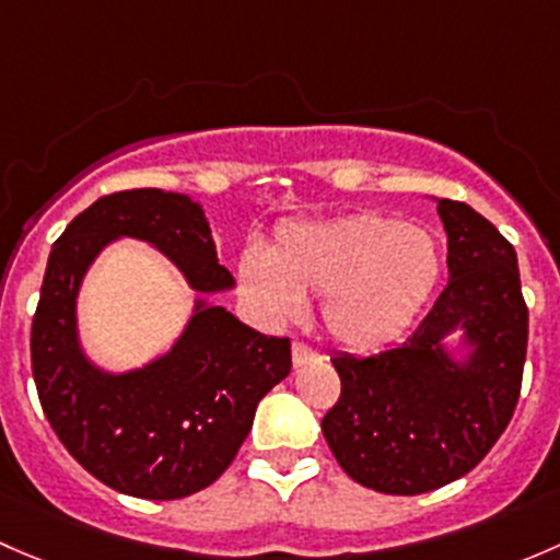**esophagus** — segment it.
<instances>
[{"mask_svg": "<svg viewBox=\"0 0 560 560\" xmlns=\"http://www.w3.org/2000/svg\"><path fill=\"white\" fill-rule=\"evenodd\" d=\"M291 359H293V366H307V364H315V361H320V353L310 348V345L293 342Z\"/></svg>", "mask_w": 560, "mask_h": 560, "instance_id": "34e87169", "label": "esophagus"}]
</instances>
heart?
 <instances>
[{
	"mask_svg": "<svg viewBox=\"0 0 560 560\" xmlns=\"http://www.w3.org/2000/svg\"><path fill=\"white\" fill-rule=\"evenodd\" d=\"M442 253L425 229L385 215L293 223L272 253L245 250V296L272 320L304 313V296H323L326 331L348 350L394 345L429 302Z\"/></svg>",
	"mask_w": 560,
	"mask_h": 560,
	"instance_id": "heart-1",
	"label": "heart"
}]
</instances>
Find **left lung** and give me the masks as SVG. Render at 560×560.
<instances>
[{
  "label": "left lung",
  "mask_w": 560,
  "mask_h": 560,
  "mask_svg": "<svg viewBox=\"0 0 560 560\" xmlns=\"http://www.w3.org/2000/svg\"><path fill=\"white\" fill-rule=\"evenodd\" d=\"M434 201L451 282L431 313L396 348L331 359L342 394L323 436L337 464L380 493L415 495L464 477L521 396L528 310L515 247L464 201Z\"/></svg>",
  "instance_id": "obj_1"
}]
</instances>
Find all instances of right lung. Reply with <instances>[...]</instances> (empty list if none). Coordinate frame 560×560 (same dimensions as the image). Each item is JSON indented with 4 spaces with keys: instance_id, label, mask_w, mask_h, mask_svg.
Listing matches in <instances>:
<instances>
[{
    "instance_id": "right-lung-1",
    "label": "right lung",
    "mask_w": 560,
    "mask_h": 560,
    "mask_svg": "<svg viewBox=\"0 0 560 560\" xmlns=\"http://www.w3.org/2000/svg\"><path fill=\"white\" fill-rule=\"evenodd\" d=\"M115 238L164 252L197 291L192 318L166 354L126 373L82 348L77 296ZM234 278L218 264L205 210L191 196L135 188L96 199L50 250L32 323V372L56 436L85 471L137 499H183L226 471L258 401L291 372V342L212 304Z\"/></svg>"
}]
</instances>
